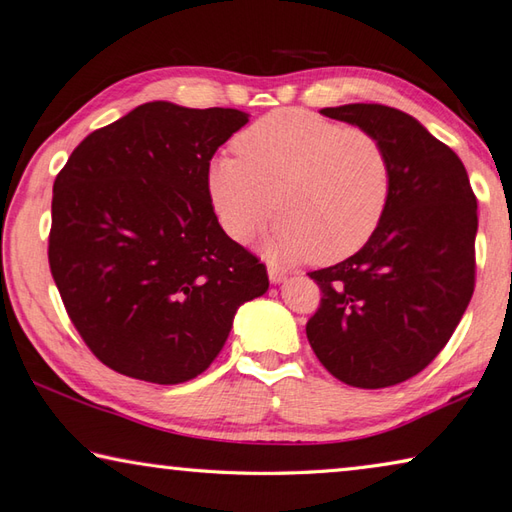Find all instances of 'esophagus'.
<instances>
[{
  "instance_id": "34e87169",
  "label": "esophagus",
  "mask_w": 512,
  "mask_h": 512,
  "mask_svg": "<svg viewBox=\"0 0 512 512\" xmlns=\"http://www.w3.org/2000/svg\"><path fill=\"white\" fill-rule=\"evenodd\" d=\"M268 277H270V281H273V284H281V281L286 279V273L281 268H277L275 264H268Z\"/></svg>"
}]
</instances>
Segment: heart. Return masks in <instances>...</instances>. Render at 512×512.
Segmentation results:
<instances>
[{"mask_svg": "<svg viewBox=\"0 0 512 512\" xmlns=\"http://www.w3.org/2000/svg\"><path fill=\"white\" fill-rule=\"evenodd\" d=\"M237 156L209 167V195L237 242L279 211L268 250L288 262L336 264L358 253L383 224L394 165L380 140L306 110H277L242 129Z\"/></svg>", "mask_w": 512, "mask_h": 512, "instance_id": "1", "label": "heart"}]
</instances>
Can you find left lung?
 I'll use <instances>...</instances> for the list:
<instances>
[{
    "label": "left lung",
    "instance_id": "obj_1",
    "mask_svg": "<svg viewBox=\"0 0 512 512\" xmlns=\"http://www.w3.org/2000/svg\"><path fill=\"white\" fill-rule=\"evenodd\" d=\"M321 114L385 145L394 193L383 224L358 253L310 273L323 297L306 334L341 383L391 387L440 354L469 306L477 200L462 160L413 116L378 103Z\"/></svg>",
    "mask_w": 512,
    "mask_h": 512
}]
</instances>
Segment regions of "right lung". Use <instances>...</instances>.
Here are the masks:
<instances>
[{
  "label": "right lung",
  "mask_w": 512,
  "mask_h": 512,
  "mask_svg": "<svg viewBox=\"0 0 512 512\" xmlns=\"http://www.w3.org/2000/svg\"><path fill=\"white\" fill-rule=\"evenodd\" d=\"M248 114L138 105L72 151L52 187L48 262L85 345L118 374L178 385L220 354L266 266L228 237L209 167Z\"/></svg>",
  "instance_id": "obj_1"
}]
</instances>
